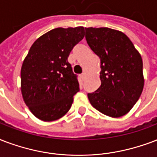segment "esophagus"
<instances>
[{"mask_svg":"<svg viewBox=\"0 0 157 157\" xmlns=\"http://www.w3.org/2000/svg\"><path fill=\"white\" fill-rule=\"evenodd\" d=\"M86 73H82L81 75V78H82V80H85V79H86Z\"/></svg>","mask_w":157,"mask_h":157,"instance_id":"34e87169","label":"esophagus"}]
</instances>
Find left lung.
Here are the masks:
<instances>
[{"label":"left lung","instance_id":"left-lung-1","mask_svg":"<svg viewBox=\"0 0 157 157\" xmlns=\"http://www.w3.org/2000/svg\"><path fill=\"white\" fill-rule=\"evenodd\" d=\"M90 48L100 58L101 86L88 94L91 105L112 118L131 110L144 86L142 60L123 32L109 28H85Z\"/></svg>","mask_w":157,"mask_h":157}]
</instances>
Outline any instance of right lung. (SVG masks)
<instances>
[{
    "mask_svg": "<svg viewBox=\"0 0 157 157\" xmlns=\"http://www.w3.org/2000/svg\"><path fill=\"white\" fill-rule=\"evenodd\" d=\"M84 36L81 26L53 29L33 43L24 60L20 71L23 99L40 120L54 121L70 109L80 89L67 58Z\"/></svg>",
    "mask_w": 157,
    "mask_h": 157,
    "instance_id": "obj_1",
    "label": "right lung"
}]
</instances>
